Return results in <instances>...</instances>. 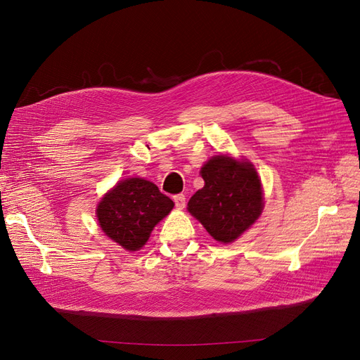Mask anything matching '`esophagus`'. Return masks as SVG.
Masks as SVG:
<instances>
[{
	"instance_id": "esophagus-1",
	"label": "esophagus",
	"mask_w": 360,
	"mask_h": 360,
	"mask_svg": "<svg viewBox=\"0 0 360 360\" xmlns=\"http://www.w3.org/2000/svg\"><path fill=\"white\" fill-rule=\"evenodd\" d=\"M174 201H175V205L178 207V209H184L185 207V195L184 194L174 195Z\"/></svg>"
}]
</instances>
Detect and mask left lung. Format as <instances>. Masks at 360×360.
Returning <instances> with one entry per match:
<instances>
[{
	"instance_id": "8db88e82",
	"label": "left lung",
	"mask_w": 360,
	"mask_h": 360,
	"mask_svg": "<svg viewBox=\"0 0 360 360\" xmlns=\"http://www.w3.org/2000/svg\"><path fill=\"white\" fill-rule=\"evenodd\" d=\"M204 186L188 201L190 212L216 240L229 243L250 229L262 212V190L254 165L228 155L201 167Z\"/></svg>"
}]
</instances>
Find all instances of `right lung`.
<instances>
[{
    "label": "right lung",
    "instance_id": "obj_1",
    "mask_svg": "<svg viewBox=\"0 0 360 360\" xmlns=\"http://www.w3.org/2000/svg\"><path fill=\"white\" fill-rule=\"evenodd\" d=\"M174 209V201L143 178L120 181L98 204L96 216L108 238L127 251L141 250L155 226Z\"/></svg>",
    "mask_w": 360,
    "mask_h": 360
}]
</instances>
